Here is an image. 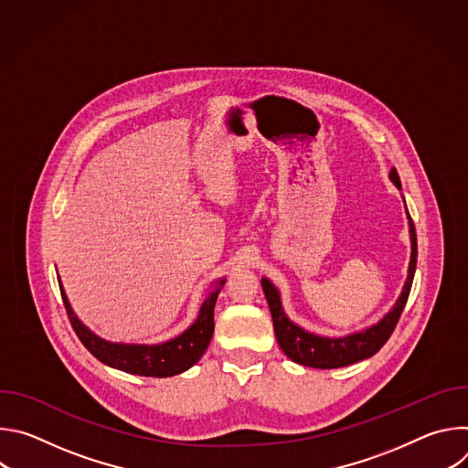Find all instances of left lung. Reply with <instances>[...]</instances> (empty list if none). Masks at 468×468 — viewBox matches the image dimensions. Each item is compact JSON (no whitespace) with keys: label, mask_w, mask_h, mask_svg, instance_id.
Here are the masks:
<instances>
[{"label":"left lung","mask_w":468,"mask_h":468,"mask_svg":"<svg viewBox=\"0 0 468 468\" xmlns=\"http://www.w3.org/2000/svg\"><path fill=\"white\" fill-rule=\"evenodd\" d=\"M390 179L394 181V185L398 188H402L396 168L390 170ZM410 233H411V262H410V276L404 285L402 296L398 298L394 307L383 316L381 322H378L376 325H372L361 333H356V335H350V337H343V339L318 337V335H313V333L303 331L296 324H292L282 309L280 292L269 280L262 278L261 285H262L266 302H269V307L272 313L276 339H278L282 350L285 352V356L303 367L341 368V367L354 365L357 361H363V359L378 354L381 350V346L392 335V331L399 320V314H402V311L408 303L410 292H411L415 269H417V233H415V224H413L411 217H410Z\"/></svg>","instance_id":"8db88e82"}]
</instances>
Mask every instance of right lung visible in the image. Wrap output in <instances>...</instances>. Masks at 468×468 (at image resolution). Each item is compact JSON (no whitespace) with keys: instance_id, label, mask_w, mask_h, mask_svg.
<instances>
[{"instance_id":"right-lung-1","label":"right lung","mask_w":468,"mask_h":468,"mask_svg":"<svg viewBox=\"0 0 468 468\" xmlns=\"http://www.w3.org/2000/svg\"><path fill=\"white\" fill-rule=\"evenodd\" d=\"M224 285V280L220 282ZM60 287V285H58ZM60 296L64 302L66 314L76 331V335L83 343V346L101 363L137 376L150 378H168L185 372L194 363L199 361L211 343L215 331V303L218 298V291L209 294L199 309L196 322L183 333V335L155 346H139V345H112L105 343L94 333H90L70 309L69 300L64 296L60 287Z\"/></svg>"}]
</instances>
